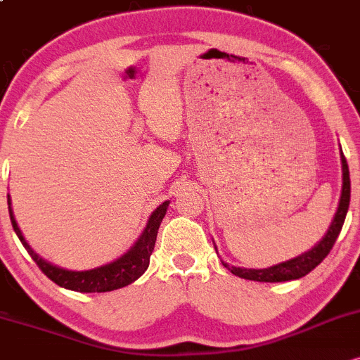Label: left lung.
I'll list each match as a JSON object with an SVG mask.
<instances>
[{"instance_id": "left-lung-1", "label": "left lung", "mask_w": 360, "mask_h": 360, "mask_svg": "<svg viewBox=\"0 0 360 360\" xmlns=\"http://www.w3.org/2000/svg\"><path fill=\"white\" fill-rule=\"evenodd\" d=\"M342 151V149H340ZM342 158V195L340 202H338V209L335 212V217L330 224L328 231H326L323 240L318 243L314 248H311L309 252H304L302 255L290 258L288 262H282V264L274 265L269 269H243V267H233V265L224 264L223 265L229 272L241 278H248V281H257V282H285V281H294V278L304 277L306 274H309L311 270L321 264L325 260V257L328 255L330 250L333 248L335 241H337L338 234L342 231L343 221H345L347 211H349V202H350V176H349V165H347L345 156L340 153Z\"/></svg>"}]
</instances>
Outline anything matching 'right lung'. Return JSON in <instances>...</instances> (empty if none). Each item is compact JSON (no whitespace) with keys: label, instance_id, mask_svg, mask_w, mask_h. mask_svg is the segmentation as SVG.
I'll use <instances>...</instances> for the list:
<instances>
[{"label":"right lung","instance_id":"1","mask_svg":"<svg viewBox=\"0 0 360 360\" xmlns=\"http://www.w3.org/2000/svg\"><path fill=\"white\" fill-rule=\"evenodd\" d=\"M168 204L169 200H165L163 204L155 209V212L149 216V221L146 228H144V231L141 233V236L137 238V241L131 246V250H129L127 253H124L122 257L110 262V264L102 265V267L83 270V272H75V270L56 267V265H52L47 260H44V258H40L37 253L30 248V245L27 243L22 231H20L17 221H15L13 211H11L10 207V195H8V209H10L11 224H13L15 233H17L22 245L25 246L28 255L34 258V262L39 265V269L42 270L52 282H56L60 288L78 290V292H107V290H115L120 288H126V285L132 284V282L143 276L149 265V257H151L153 250H155L156 236H158L161 221H163L165 214H167Z\"/></svg>","mask_w":360,"mask_h":360}]
</instances>
